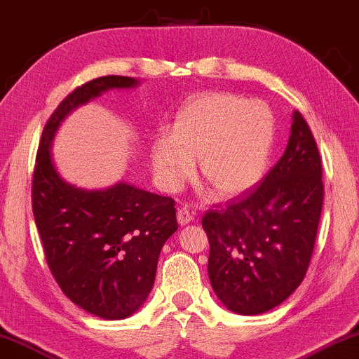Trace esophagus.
<instances>
[{"instance_id":"34e87169","label":"esophagus","mask_w":359,"mask_h":359,"mask_svg":"<svg viewBox=\"0 0 359 359\" xmlns=\"http://www.w3.org/2000/svg\"><path fill=\"white\" fill-rule=\"evenodd\" d=\"M176 217H178V223L181 226L188 225V223L194 220V214H192L188 207H181V209H178V212H176Z\"/></svg>"}]
</instances>
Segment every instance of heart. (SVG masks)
<instances>
[{
	"label": "heart",
	"instance_id": "obj_1",
	"mask_svg": "<svg viewBox=\"0 0 359 359\" xmlns=\"http://www.w3.org/2000/svg\"><path fill=\"white\" fill-rule=\"evenodd\" d=\"M277 134L267 103L235 93L201 95L181 108L173 134L152 145V163L163 188L180 189L196 171L217 196H238L266 173Z\"/></svg>",
	"mask_w": 359,
	"mask_h": 359
}]
</instances>
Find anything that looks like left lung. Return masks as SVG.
<instances>
[{
    "mask_svg": "<svg viewBox=\"0 0 359 359\" xmlns=\"http://www.w3.org/2000/svg\"><path fill=\"white\" fill-rule=\"evenodd\" d=\"M322 201L318 145L294 110L285 154L261 184L202 217L210 285L226 309L267 313L299 287L313 256Z\"/></svg>",
    "mask_w": 359,
    "mask_h": 359,
    "instance_id": "8db88e82",
    "label": "left lung"
}]
</instances>
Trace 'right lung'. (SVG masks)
I'll list each match as a JSON object with an SVG mask.
<instances>
[{
    "instance_id": "obj_1",
    "label": "right lung",
    "mask_w": 359,
    "mask_h": 359,
    "mask_svg": "<svg viewBox=\"0 0 359 359\" xmlns=\"http://www.w3.org/2000/svg\"><path fill=\"white\" fill-rule=\"evenodd\" d=\"M124 76L97 77L60 103L41 133L32 181V209L48 267L72 303L107 320L142 308L158 256L178 230L175 201L126 181L84 189L66 181L51 147L65 118L107 90L136 89Z\"/></svg>"
}]
</instances>
